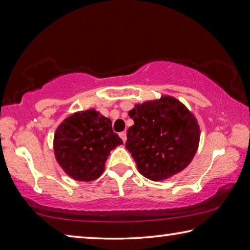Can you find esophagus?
Here are the masks:
<instances>
[{
    "label": "esophagus",
    "mask_w": 250,
    "mask_h": 250,
    "mask_svg": "<svg viewBox=\"0 0 250 250\" xmlns=\"http://www.w3.org/2000/svg\"><path fill=\"white\" fill-rule=\"evenodd\" d=\"M119 135H120V138L122 139V141H124V142L126 141V132H125V131H124V132H120Z\"/></svg>",
    "instance_id": "1"
}]
</instances>
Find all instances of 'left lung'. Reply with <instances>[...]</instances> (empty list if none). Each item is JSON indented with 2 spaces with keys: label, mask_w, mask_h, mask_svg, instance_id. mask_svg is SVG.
<instances>
[{
  "label": "left lung",
  "mask_w": 250,
  "mask_h": 250,
  "mask_svg": "<svg viewBox=\"0 0 250 250\" xmlns=\"http://www.w3.org/2000/svg\"><path fill=\"white\" fill-rule=\"evenodd\" d=\"M129 117L134 125L128 129L125 149L143 176L167 180L192 162L200 143V125L181 101L162 96L137 104Z\"/></svg>",
  "instance_id": "8db88e82"
}]
</instances>
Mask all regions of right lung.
Masks as SVG:
<instances>
[{
    "mask_svg": "<svg viewBox=\"0 0 250 250\" xmlns=\"http://www.w3.org/2000/svg\"><path fill=\"white\" fill-rule=\"evenodd\" d=\"M122 145L112 124L95 109L75 112L57 126L54 153L67 175L90 182L103 174L110 151Z\"/></svg>",
    "mask_w": 250,
    "mask_h": 250,
    "instance_id": "add662e5",
    "label": "right lung"
}]
</instances>
